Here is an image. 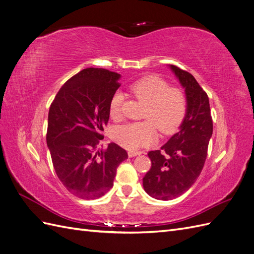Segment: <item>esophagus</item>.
<instances>
[{"mask_svg":"<svg viewBox=\"0 0 254 254\" xmlns=\"http://www.w3.org/2000/svg\"><path fill=\"white\" fill-rule=\"evenodd\" d=\"M139 155H141V152H139V151H132V150L128 151V156H129L130 158L135 157V156H139Z\"/></svg>","mask_w":254,"mask_h":254,"instance_id":"34e87169","label":"esophagus"}]
</instances>
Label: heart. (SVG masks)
Returning a JSON list of instances; mask_svg holds the SVG:
<instances>
[{
  "instance_id": "obj_1",
  "label": "heart",
  "mask_w": 254,
  "mask_h": 254,
  "mask_svg": "<svg viewBox=\"0 0 254 254\" xmlns=\"http://www.w3.org/2000/svg\"><path fill=\"white\" fill-rule=\"evenodd\" d=\"M134 98L146 104L142 111L143 122L129 123L115 127L112 139L127 149L134 150L147 146L157 139V128L168 135L180 127L188 112V98L180 88L171 87L165 79L148 76L135 81L130 87ZM124 95L117 92L109 102V114L113 121L123 118Z\"/></svg>"
}]
</instances>
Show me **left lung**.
<instances>
[{"label": "left lung", "mask_w": 254, "mask_h": 254, "mask_svg": "<svg viewBox=\"0 0 254 254\" xmlns=\"http://www.w3.org/2000/svg\"><path fill=\"white\" fill-rule=\"evenodd\" d=\"M186 89L188 112L180 130L160 150L148 152L150 170L143 178L149 196L159 200H172L187 191L200 175L213 133L209 97L190 73L171 65Z\"/></svg>", "instance_id": "left-lung-1"}]
</instances>
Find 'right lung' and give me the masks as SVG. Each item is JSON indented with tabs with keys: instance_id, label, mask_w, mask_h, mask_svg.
I'll use <instances>...</instances> for the list:
<instances>
[{
	"instance_id": "obj_1",
	"label": "right lung",
	"mask_w": 254,
	"mask_h": 254,
	"mask_svg": "<svg viewBox=\"0 0 254 254\" xmlns=\"http://www.w3.org/2000/svg\"><path fill=\"white\" fill-rule=\"evenodd\" d=\"M120 77L105 68H83L60 88L50 107L47 143L54 170L71 194L86 200L113 187L118 166L128 158L115 143L95 152Z\"/></svg>"
}]
</instances>
